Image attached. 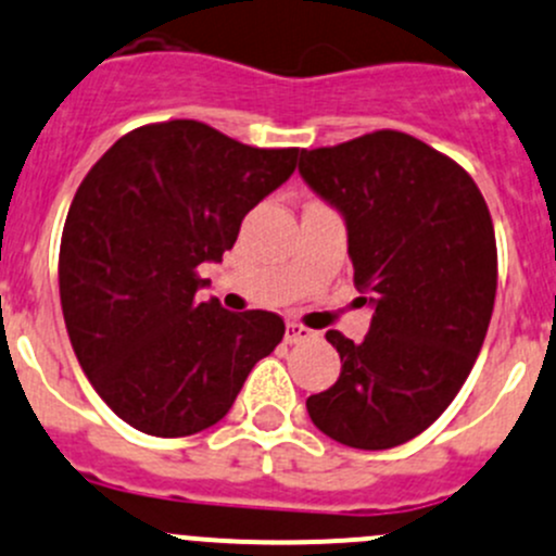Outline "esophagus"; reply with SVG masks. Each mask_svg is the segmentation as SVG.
I'll use <instances>...</instances> for the list:
<instances>
[{"instance_id": "esophagus-1", "label": "esophagus", "mask_w": 556, "mask_h": 556, "mask_svg": "<svg viewBox=\"0 0 556 556\" xmlns=\"http://www.w3.org/2000/svg\"><path fill=\"white\" fill-rule=\"evenodd\" d=\"M317 338V332L308 330V327L298 325V323H288L285 327V341L288 343H303V341H314Z\"/></svg>"}]
</instances>
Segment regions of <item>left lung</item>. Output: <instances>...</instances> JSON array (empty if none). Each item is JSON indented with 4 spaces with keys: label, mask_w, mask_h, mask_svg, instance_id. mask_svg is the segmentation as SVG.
Instances as JSON below:
<instances>
[{
    "label": "left lung",
    "mask_w": 556,
    "mask_h": 556,
    "mask_svg": "<svg viewBox=\"0 0 556 556\" xmlns=\"http://www.w3.org/2000/svg\"><path fill=\"white\" fill-rule=\"evenodd\" d=\"M301 178L346 220L349 258L370 332L325 338L341 376L306 410L330 440L389 450L429 429L455 400L493 317L498 250L471 175L396 130L301 149Z\"/></svg>",
    "instance_id": "1"
}]
</instances>
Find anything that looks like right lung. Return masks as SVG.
<instances>
[{
    "label": "right lung",
    "instance_id": "1",
    "mask_svg": "<svg viewBox=\"0 0 556 556\" xmlns=\"http://www.w3.org/2000/svg\"><path fill=\"white\" fill-rule=\"evenodd\" d=\"M298 149H255L204 122L127 132L74 194L58 258L68 338L111 410L151 437H189L231 410L282 317L197 301L200 263L224 258Z\"/></svg>",
    "mask_w": 556,
    "mask_h": 556
}]
</instances>
